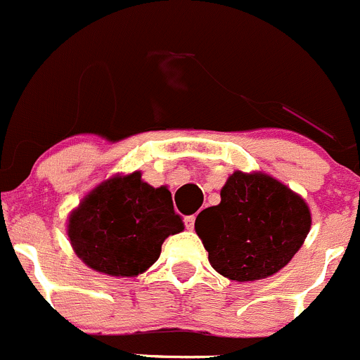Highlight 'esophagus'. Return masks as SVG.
I'll return each instance as SVG.
<instances>
[{
  "instance_id": "obj_1",
  "label": "esophagus",
  "mask_w": 360,
  "mask_h": 360,
  "mask_svg": "<svg viewBox=\"0 0 360 360\" xmlns=\"http://www.w3.org/2000/svg\"><path fill=\"white\" fill-rule=\"evenodd\" d=\"M194 224H195V217L194 215L185 217V226H187V229H194Z\"/></svg>"
}]
</instances>
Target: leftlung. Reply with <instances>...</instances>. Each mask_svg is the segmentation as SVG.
Listing matches in <instances>:
<instances>
[{"label":"left lung","mask_w":360,"mask_h":360,"mask_svg":"<svg viewBox=\"0 0 360 360\" xmlns=\"http://www.w3.org/2000/svg\"><path fill=\"white\" fill-rule=\"evenodd\" d=\"M309 226V210L300 195L271 176L241 172L226 181L220 205L195 219L210 264L238 282L280 271L301 248Z\"/></svg>","instance_id":"8db88e82"}]
</instances>
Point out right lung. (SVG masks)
Listing matches in <instances>:
<instances>
[{"mask_svg": "<svg viewBox=\"0 0 360 360\" xmlns=\"http://www.w3.org/2000/svg\"><path fill=\"white\" fill-rule=\"evenodd\" d=\"M181 229L172 192L150 187L136 172L92 191L71 213L68 236L89 268L134 276L150 268L161 255L162 241Z\"/></svg>", "mask_w": 360, "mask_h": 360, "instance_id": "right-lung-1", "label": "right lung"}]
</instances>
